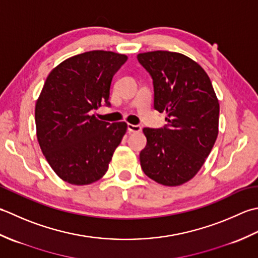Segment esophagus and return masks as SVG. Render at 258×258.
Returning <instances> with one entry per match:
<instances>
[{"mask_svg":"<svg viewBox=\"0 0 258 258\" xmlns=\"http://www.w3.org/2000/svg\"><path fill=\"white\" fill-rule=\"evenodd\" d=\"M128 131L129 133H140L141 131V127L139 124H131V123H128Z\"/></svg>","mask_w":258,"mask_h":258,"instance_id":"esophagus-1","label":"esophagus"}]
</instances>
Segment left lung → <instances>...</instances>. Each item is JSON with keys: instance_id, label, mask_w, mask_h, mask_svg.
<instances>
[{"instance_id": "1", "label": "left lung", "mask_w": 258, "mask_h": 258, "mask_svg": "<svg viewBox=\"0 0 258 258\" xmlns=\"http://www.w3.org/2000/svg\"><path fill=\"white\" fill-rule=\"evenodd\" d=\"M154 83V107L166 112L164 128H144L139 158L144 172L164 186H179L201 169L218 136L219 103L210 79L190 57L151 51L137 55Z\"/></svg>"}]
</instances>
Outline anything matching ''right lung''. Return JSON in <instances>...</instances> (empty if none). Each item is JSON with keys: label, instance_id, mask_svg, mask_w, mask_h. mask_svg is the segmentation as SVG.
<instances>
[{"label": "right lung", "instance_id": "1", "mask_svg": "<svg viewBox=\"0 0 258 258\" xmlns=\"http://www.w3.org/2000/svg\"><path fill=\"white\" fill-rule=\"evenodd\" d=\"M128 56L94 50L71 56L52 70L35 103L36 137L52 169L71 185L102 178L127 131L91 114L110 106L112 78Z\"/></svg>", "mask_w": 258, "mask_h": 258}]
</instances>
